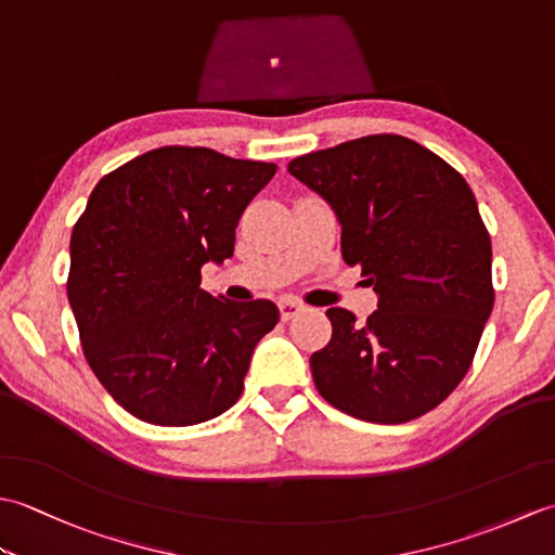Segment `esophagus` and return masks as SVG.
Masks as SVG:
<instances>
[{"instance_id": "esophagus-1", "label": "esophagus", "mask_w": 555, "mask_h": 555, "mask_svg": "<svg viewBox=\"0 0 555 555\" xmlns=\"http://www.w3.org/2000/svg\"><path fill=\"white\" fill-rule=\"evenodd\" d=\"M279 310H281V320L288 322V320H293V317L305 310V305L296 298H284V300H279Z\"/></svg>"}]
</instances>
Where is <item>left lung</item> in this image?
Masks as SVG:
<instances>
[{
	"label": "left lung",
	"mask_w": 555,
	"mask_h": 555,
	"mask_svg": "<svg viewBox=\"0 0 555 555\" xmlns=\"http://www.w3.org/2000/svg\"><path fill=\"white\" fill-rule=\"evenodd\" d=\"M288 171L332 205L340 255L379 296L364 324L326 310L332 340L310 358L317 391L376 424L434 410L463 382L493 308L475 193L451 164L393 133L310 152Z\"/></svg>",
	"instance_id": "left-lung-1"
}]
</instances>
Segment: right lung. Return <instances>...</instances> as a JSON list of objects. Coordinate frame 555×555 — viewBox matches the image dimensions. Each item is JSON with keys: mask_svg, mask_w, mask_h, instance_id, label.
<instances>
[{"mask_svg": "<svg viewBox=\"0 0 555 555\" xmlns=\"http://www.w3.org/2000/svg\"><path fill=\"white\" fill-rule=\"evenodd\" d=\"M276 164L209 147L150 150L107 173L70 235L68 302L86 360L133 417L191 427L243 393L271 300L199 288V269L233 255L235 227Z\"/></svg>", "mask_w": 555, "mask_h": 555, "instance_id": "1", "label": "right lung"}]
</instances>
